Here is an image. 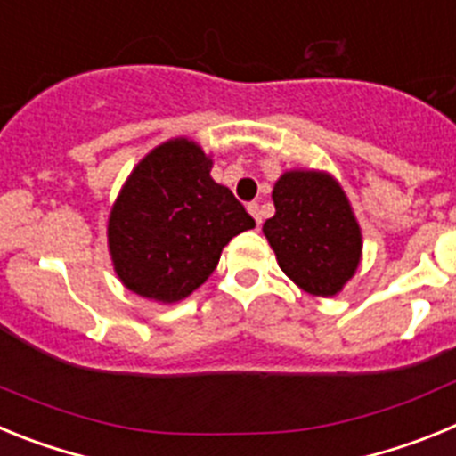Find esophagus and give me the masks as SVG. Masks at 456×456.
Instances as JSON below:
<instances>
[{"instance_id": "1", "label": "esophagus", "mask_w": 456, "mask_h": 456, "mask_svg": "<svg viewBox=\"0 0 456 456\" xmlns=\"http://www.w3.org/2000/svg\"><path fill=\"white\" fill-rule=\"evenodd\" d=\"M248 212H251V216H253V219H256L257 228H260V225H263V212H260V205H257V203H248Z\"/></svg>"}]
</instances>
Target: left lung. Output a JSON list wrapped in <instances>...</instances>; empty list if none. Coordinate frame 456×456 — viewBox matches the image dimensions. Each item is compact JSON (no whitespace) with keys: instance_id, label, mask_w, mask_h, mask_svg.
Wrapping results in <instances>:
<instances>
[{"instance_id":"1","label":"left lung","mask_w":456,"mask_h":456,"mask_svg":"<svg viewBox=\"0 0 456 456\" xmlns=\"http://www.w3.org/2000/svg\"><path fill=\"white\" fill-rule=\"evenodd\" d=\"M276 215L265 221L278 267L315 297H333L361 263V228L340 184L322 171L283 173L272 191Z\"/></svg>"}]
</instances>
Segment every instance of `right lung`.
I'll list each match as a JSON object with an SVG mask.
<instances>
[{
	"label": "right lung",
	"instance_id": "1",
	"mask_svg": "<svg viewBox=\"0 0 456 456\" xmlns=\"http://www.w3.org/2000/svg\"><path fill=\"white\" fill-rule=\"evenodd\" d=\"M199 143L171 139L130 173L109 215V253L123 285L175 304L205 283L224 247L256 221L209 175Z\"/></svg>",
	"mask_w": 456,
	"mask_h": 456
}]
</instances>
